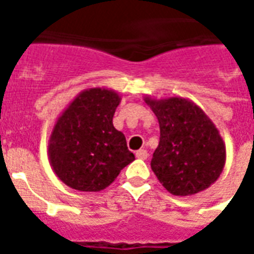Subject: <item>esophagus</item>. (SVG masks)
<instances>
[{"mask_svg":"<svg viewBox=\"0 0 254 254\" xmlns=\"http://www.w3.org/2000/svg\"><path fill=\"white\" fill-rule=\"evenodd\" d=\"M136 156H137L138 159H147L148 158V152L145 149H138L137 152H136Z\"/></svg>","mask_w":254,"mask_h":254,"instance_id":"34e87169","label":"esophagus"}]
</instances>
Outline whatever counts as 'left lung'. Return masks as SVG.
<instances>
[{"instance_id":"1","label":"left lung","mask_w":254,"mask_h":254,"mask_svg":"<svg viewBox=\"0 0 254 254\" xmlns=\"http://www.w3.org/2000/svg\"><path fill=\"white\" fill-rule=\"evenodd\" d=\"M159 121L160 140L151 160L159 182L174 196H191L218 180L226 163V144L209 117L181 96H144Z\"/></svg>"}]
</instances>
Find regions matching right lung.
<instances>
[{
	"label": "right lung",
	"instance_id": "obj_1",
	"mask_svg": "<svg viewBox=\"0 0 254 254\" xmlns=\"http://www.w3.org/2000/svg\"><path fill=\"white\" fill-rule=\"evenodd\" d=\"M120 102L114 89L87 88L57 118L47 155L53 171L69 188L103 190L134 160L124 133L113 125Z\"/></svg>",
	"mask_w": 254,
	"mask_h": 254
}]
</instances>
